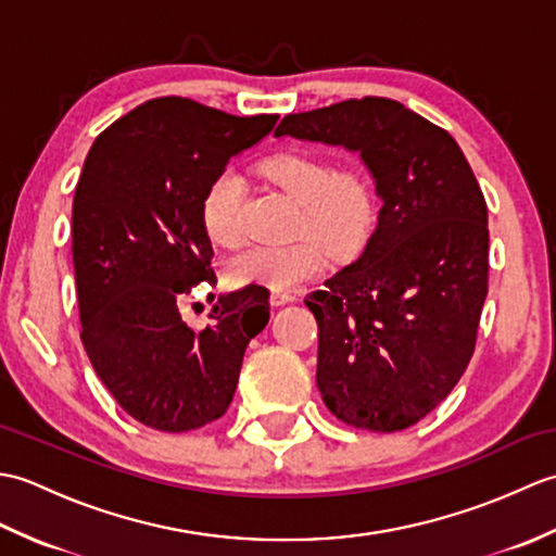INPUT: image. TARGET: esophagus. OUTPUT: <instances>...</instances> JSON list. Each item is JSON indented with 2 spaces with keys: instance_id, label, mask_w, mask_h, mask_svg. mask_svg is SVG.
<instances>
[{
  "instance_id": "esophagus-1",
  "label": "esophagus",
  "mask_w": 556,
  "mask_h": 556,
  "mask_svg": "<svg viewBox=\"0 0 556 556\" xmlns=\"http://www.w3.org/2000/svg\"><path fill=\"white\" fill-rule=\"evenodd\" d=\"M293 299H296V296H293L291 291H285V289H275V291L269 293V303L271 305H285V303H291Z\"/></svg>"
}]
</instances>
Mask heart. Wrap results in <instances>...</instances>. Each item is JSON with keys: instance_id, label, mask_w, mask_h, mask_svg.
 <instances>
[{"instance_id": "obj_1", "label": "heart", "mask_w": 556, "mask_h": 556, "mask_svg": "<svg viewBox=\"0 0 556 556\" xmlns=\"http://www.w3.org/2000/svg\"><path fill=\"white\" fill-rule=\"evenodd\" d=\"M257 174L299 203L303 229L317 233L337 251H349L368 231L372 193L358 169H332V164L320 155L289 150L265 157L257 164ZM245 193V179L236 169L224 167L212 176L200 217L215 243L233 245L241 239ZM325 260L320 241L311 236L285 245L253 243L229 257L227 277L231 285L291 289L317 275L325 267Z\"/></svg>"}]
</instances>
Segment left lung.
I'll use <instances>...</instances> for the list:
<instances>
[{
	"instance_id": "obj_1",
	"label": "left lung",
	"mask_w": 556,
	"mask_h": 556,
	"mask_svg": "<svg viewBox=\"0 0 556 556\" xmlns=\"http://www.w3.org/2000/svg\"><path fill=\"white\" fill-rule=\"evenodd\" d=\"M275 136L358 152L380 215L356 263L305 305L317 389L346 425L396 432L452 392L488 296V205L456 140L387 98L289 114Z\"/></svg>"
}]
</instances>
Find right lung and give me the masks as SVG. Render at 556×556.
Listing matches in <instances>:
<instances>
[{"label": "right lung", "instance_id": "obj_1", "mask_svg": "<svg viewBox=\"0 0 556 556\" xmlns=\"http://www.w3.org/2000/svg\"><path fill=\"white\" fill-rule=\"evenodd\" d=\"M277 119L157 98L104 128L83 164L71 215L80 341L116 404L148 428L188 432L222 418L248 341L269 320L267 308L255 317L267 301L248 308L260 291L219 296L205 329L188 327L179 303L217 281L200 217L212 176Z\"/></svg>", "mask_w": 556, "mask_h": 556}]
</instances>
